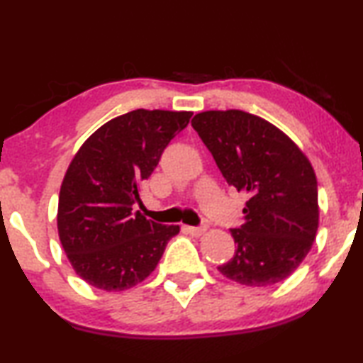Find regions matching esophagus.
I'll return each instance as SVG.
<instances>
[{"instance_id": "1", "label": "esophagus", "mask_w": 363, "mask_h": 363, "mask_svg": "<svg viewBox=\"0 0 363 363\" xmlns=\"http://www.w3.org/2000/svg\"><path fill=\"white\" fill-rule=\"evenodd\" d=\"M206 227H187V232L194 235V237H201L202 233H206Z\"/></svg>"}]
</instances>
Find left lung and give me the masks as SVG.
I'll list each match as a JSON object with an SVG mask.
<instances>
[{
  "label": "left lung",
  "mask_w": 363,
  "mask_h": 363,
  "mask_svg": "<svg viewBox=\"0 0 363 363\" xmlns=\"http://www.w3.org/2000/svg\"><path fill=\"white\" fill-rule=\"evenodd\" d=\"M192 128L228 186L248 194L235 255L218 267L245 286L283 281L309 253L319 225L318 181L304 152L281 130L242 110H211Z\"/></svg>",
  "instance_id": "8db88e82"
}]
</instances>
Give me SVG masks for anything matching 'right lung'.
Instances as JSON below:
<instances>
[{
    "instance_id": "add662e5",
    "label": "right lung",
    "mask_w": 363,
    "mask_h": 363,
    "mask_svg": "<svg viewBox=\"0 0 363 363\" xmlns=\"http://www.w3.org/2000/svg\"><path fill=\"white\" fill-rule=\"evenodd\" d=\"M192 111L133 110L100 126L74 156L59 194L57 230L75 273L104 291L141 283L179 225L131 212L140 186Z\"/></svg>"
}]
</instances>
